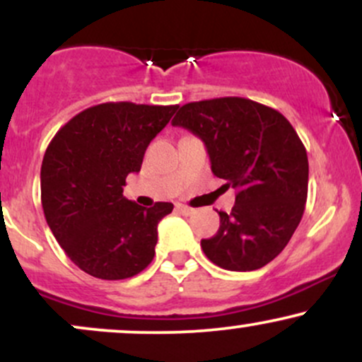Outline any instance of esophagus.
I'll list each match as a JSON object with an SVG mask.
<instances>
[{
  "mask_svg": "<svg viewBox=\"0 0 362 362\" xmlns=\"http://www.w3.org/2000/svg\"><path fill=\"white\" fill-rule=\"evenodd\" d=\"M175 209H177L178 213H180V214H185V216L194 214V209H192V207H189V206H185V204H177V206H175Z\"/></svg>",
  "mask_w": 362,
  "mask_h": 362,
  "instance_id": "1",
  "label": "esophagus"
}]
</instances>
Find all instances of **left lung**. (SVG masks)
<instances>
[{"label":"left lung","instance_id":"1","mask_svg":"<svg viewBox=\"0 0 362 362\" xmlns=\"http://www.w3.org/2000/svg\"><path fill=\"white\" fill-rule=\"evenodd\" d=\"M172 126L204 141L211 170L236 190L219 230L202 240L206 257L226 271H257L276 259L296 231L308 195V156L281 112L224 97L180 107Z\"/></svg>","mask_w":362,"mask_h":362}]
</instances>
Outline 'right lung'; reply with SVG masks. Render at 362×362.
Instances as JSON below:
<instances>
[{"label":"right lung","mask_w":362,"mask_h":362,"mask_svg":"<svg viewBox=\"0 0 362 362\" xmlns=\"http://www.w3.org/2000/svg\"><path fill=\"white\" fill-rule=\"evenodd\" d=\"M177 105L107 102L64 124L49 143L40 168L45 221L81 271L105 281L136 276L151 264L158 223L172 202L143 207L122 195L144 151Z\"/></svg>","instance_id":"right-lung-1"}]
</instances>
